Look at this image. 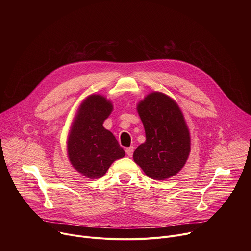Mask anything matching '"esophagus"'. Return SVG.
I'll use <instances>...</instances> for the list:
<instances>
[{"instance_id": "obj_1", "label": "esophagus", "mask_w": 251, "mask_h": 251, "mask_svg": "<svg viewBox=\"0 0 251 251\" xmlns=\"http://www.w3.org/2000/svg\"><path fill=\"white\" fill-rule=\"evenodd\" d=\"M125 151H126V154H127L128 157H132L133 152H134V147L131 146V147H129V148H126Z\"/></svg>"}]
</instances>
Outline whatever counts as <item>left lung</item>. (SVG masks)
<instances>
[{
    "label": "left lung",
    "mask_w": 251,
    "mask_h": 251,
    "mask_svg": "<svg viewBox=\"0 0 251 251\" xmlns=\"http://www.w3.org/2000/svg\"><path fill=\"white\" fill-rule=\"evenodd\" d=\"M146 141L133 154L134 162L154 180H167L180 172L190 156L191 136L177 103L154 91L137 104Z\"/></svg>",
    "instance_id": "left-lung-1"
}]
</instances>
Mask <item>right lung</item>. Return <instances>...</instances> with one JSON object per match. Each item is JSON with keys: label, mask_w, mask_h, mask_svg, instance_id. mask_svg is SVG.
<instances>
[{"label": "right lung", "mask_w": 251, "mask_h": 251, "mask_svg": "<svg viewBox=\"0 0 251 251\" xmlns=\"http://www.w3.org/2000/svg\"><path fill=\"white\" fill-rule=\"evenodd\" d=\"M112 110L110 100L91 94L81 102L71 123L67 137L68 159L85 177L103 176L114 161L125 156L114 135L103 127Z\"/></svg>", "instance_id": "1"}]
</instances>
